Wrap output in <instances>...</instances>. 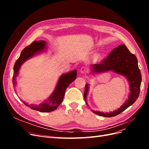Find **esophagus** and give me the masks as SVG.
Returning a JSON list of instances; mask_svg holds the SVG:
<instances>
[{
    "label": "esophagus",
    "instance_id": "1",
    "mask_svg": "<svg viewBox=\"0 0 149 149\" xmlns=\"http://www.w3.org/2000/svg\"><path fill=\"white\" fill-rule=\"evenodd\" d=\"M87 72V68L85 66H82L81 68V70H80V73H86Z\"/></svg>",
    "mask_w": 149,
    "mask_h": 149
}]
</instances>
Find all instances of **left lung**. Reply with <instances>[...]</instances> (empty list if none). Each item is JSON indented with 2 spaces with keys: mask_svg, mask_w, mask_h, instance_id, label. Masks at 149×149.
Here are the masks:
<instances>
[{
  "mask_svg": "<svg viewBox=\"0 0 149 149\" xmlns=\"http://www.w3.org/2000/svg\"><path fill=\"white\" fill-rule=\"evenodd\" d=\"M91 67L92 73H100L107 71H113L116 73L125 76L129 83L130 91L128 100L118 110L109 113L93 111L94 113L107 118L114 117L132 105L137 100L141 91V73L139 68L136 56L129 52L125 45H121L114 48L100 63L92 65ZM88 89L89 85L86 84L84 93V98L86 104Z\"/></svg>",
  "mask_w": 149,
  "mask_h": 149,
  "instance_id": "left-lung-1",
  "label": "left lung"
}]
</instances>
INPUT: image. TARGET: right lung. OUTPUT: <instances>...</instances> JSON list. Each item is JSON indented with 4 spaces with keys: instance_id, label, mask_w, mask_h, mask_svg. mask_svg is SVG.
<instances>
[{
    "instance_id": "right-lung-1",
    "label": "right lung",
    "mask_w": 149,
    "mask_h": 149,
    "mask_svg": "<svg viewBox=\"0 0 149 149\" xmlns=\"http://www.w3.org/2000/svg\"><path fill=\"white\" fill-rule=\"evenodd\" d=\"M46 48V42L35 41L31 43L29 46L25 47L22 51L19 58L17 60L13 66V84L14 86L16 84V77L19 73L20 68L24 63L31 57L40 52H42ZM77 71L73 70L61 75L58 80L56 86L51 96L48 99L47 102L40 104L38 106L33 104L29 105L27 104L22 101L24 104L29 106L31 109L37 111L41 112H49L57 109L63 101L64 98L65 93L68 86L76 78Z\"/></svg>"
}]
</instances>
